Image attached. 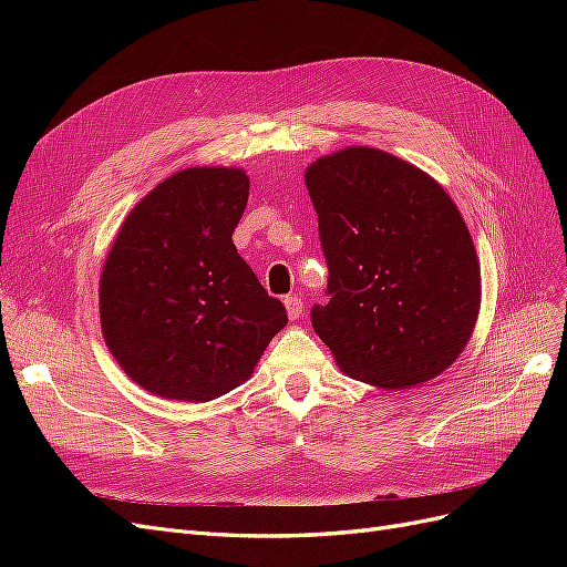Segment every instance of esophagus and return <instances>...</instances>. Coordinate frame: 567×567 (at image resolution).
Segmentation results:
<instances>
[{"label": "esophagus", "instance_id": "obj_1", "mask_svg": "<svg viewBox=\"0 0 567 567\" xmlns=\"http://www.w3.org/2000/svg\"><path fill=\"white\" fill-rule=\"evenodd\" d=\"M284 302H286V312L290 319H298L302 315V300L298 296H288Z\"/></svg>", "mask_w": 567, "mask_h": 567}]
</instances>
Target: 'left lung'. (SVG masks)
Wrapping results in <instances>:
<instances>
[{"label":"left lung","instance_id":"left-lung-1","mask_svg":"<svg viewBox=\"0 0 567 567\" xmlns=\"http://www.w3.org/2000/svg\"><path fill=\"white\" fill-rule=\"evenodd\" d=\"M329 267L317 336L352 379L404 390L466 348L480 312V265L454 200L423 169L350 146L305 173Z\"/></svg>","mask_w":567,"mask_h":567}]
</instances>
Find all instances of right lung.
<instances>
[{
    "instance_id": "obj_1",
    "label": "right lung",
    "mask_w": 567,
    "mask_h": 567,
    "mask_svg": "<svg viewBox=\"0 0 567 567\" xmlns=\"http://www.w3.org/2000/svg\"><path fill=\"white\" fill-rule=\"evenodd\" d=\"M248 192L244 169L188 167L136 203L115 236L101 331L130 379L158 398H221L288 323L231 241Z\"/></svg>"
}]
</instances>
